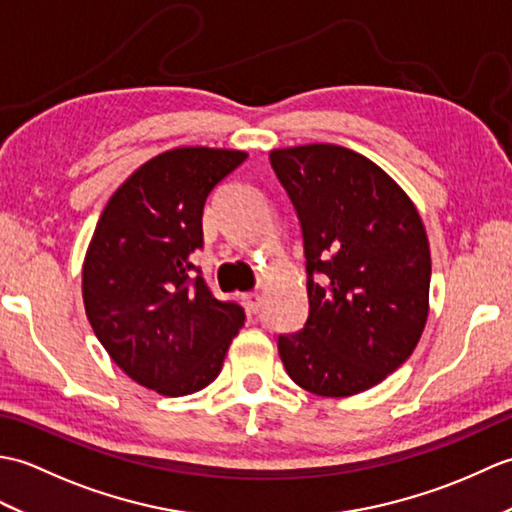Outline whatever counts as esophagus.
I'll return each instance as SVG.
<instances>
[{"label": "esophagus", "instance_id": "34e87169", "mask_svg": "<svg viewBox=\"0 0 512 512\" xmlns=\"http://www.w3.org/2000/svg\"><path fill=\"white\" fill-rule=\"evenodd\" d=\"M244 299H246V306L250 312L257 314L259 308H262V295H259V292H248Z\"/></svg>", "mask_w": 512, "mask_h": 512}]
</instances>
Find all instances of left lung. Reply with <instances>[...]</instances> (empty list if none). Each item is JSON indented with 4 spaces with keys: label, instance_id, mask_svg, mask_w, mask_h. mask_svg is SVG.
Listing matches in <instances>:
<instances>
[{
    "label": "left lung",
    "instance_id": "obj_1",
    "mask_svg": "<svg viewBox=\"0 0 512 512\" xmlns=\"http://www.w3.org/2000/svg\"><path fill=\"white\" fill-rule=\"evenodd\" d=\"M270 165L299 215L310 301L303 330L279 336V356L310 394H361L407 361L427 325L420 213L389 173L347 147L273 149Z\"/></svg>",
    "mask_w": 512,
    "mask_h": 512
}]
</instances>
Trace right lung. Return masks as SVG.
Returning <instances> with one entry per match:
<instances>
[{
  "label": "right lung",
  "mask_w": 512,
  "mask_h": 512,
  "mask_svg": "<svg viewBox=\"0 0 512 512\" xmlns=\"http://www.w3.org/2000/svg\"><path fill=\"white\" fill-rule=\"evenodd\" d=\"M248 158L178 147L129 176L103 209L83 259V306L105 352L138 385L187 396L222 372L246 321L195 273L209 193Z\"/></svg>",
  "instance_id": "1"
}]
</instances>
